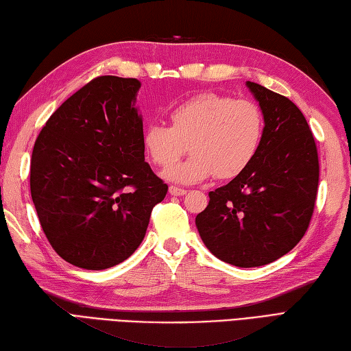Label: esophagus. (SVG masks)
Returning <instances> with one entry per match:
<instances>
[{
  "mask_svg": "<svg viewBox=\"0 0 351 351\" xmlns=\"http://www.w3.org/2000/svg\"><path fill=\"white\" fill-rule=\"evenodd\" d=\"M186 189H182V188H177V186H169V193L171 195L174 197H182V195H186Z\"/></svg>",
  "mask_w": 351,
  "mask_h": 351,
  "instance_id": "esophagus-1",
  "label": "esophagus"
}]
</instances>
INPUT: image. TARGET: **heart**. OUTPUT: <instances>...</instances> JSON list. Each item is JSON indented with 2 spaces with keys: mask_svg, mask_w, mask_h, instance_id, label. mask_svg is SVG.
I'll return each mask as SVG.
<instances>
[{
  "mask_svg": "<svg viewBox=\"0 0 351 351\" xmlns=\"http://www.w3.org/2000/svg\"><path fill=\"white\" fill-rule=\"evenodd\" d=\"M171 126L150 123L143 132L145 154L167 168L187 149L190 158L163 176L176 183H198L213 176L237 177L251 165L264 135V115L251 99H232L219 93H199L171 110Z\"/></svg>",
  "mask_w": 351,
  "mask_h": 351,
  "instance_id": "1",
  "label": "heart"
}]
</instances>
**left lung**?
Listing matches in <instances>:
<instances>
[{
	"label": "left lung",
	"instance_id": "1",
	"mask_svg": "<svg viewBox=\"0 0 351 351\" xmlns=\"http://www.w3.org/2000/svg\"><path fill=\"white\" fill-rule=\"evenodd\" d=\"M246 85L264 115L260 150L243 173L208 192V206L195 223L217 258L258 267L281 258L305 236L320 165L314 135L299 108L260 84Z\"/></svg>",
	"mask_w": 351,
	"mask_h": 351
}]
</instances>
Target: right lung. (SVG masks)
<instances>
[{
	"label": "right lung",
	"mask_w": 351,
	"mask_h": 351,
	"mask_svg": "<svg viewBox=\"0 0 351 351\" xmlns=\"http://www.w3.org/2000/svg\"><path fill=\"white\" fill-rule=\"evenodd\" d=\"M139 87L135 77H95L36 139L31 198L53 251L76 267L104 270L129 258L168 192L144 160Z\"/></svg>",
	"instance_id": "1"
}]
</instances>
